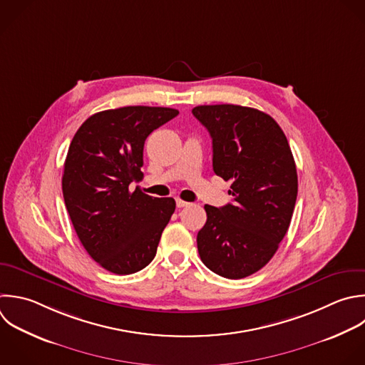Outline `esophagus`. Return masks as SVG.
<instances>
[{
  "mask_svg": "<svg viewBox=\"0 0 365 365\" xmlns=\"http://www.w3.org/2000/svg\"><path fill=\"white\" fill-rule=\"evenodd\" d=\"M177 207L178 208H184V207H188L190 205V202H187V201H182V200H180V198H177Z\"/></svg>",
  "mask_w": 365,
  "mask_h": 365,
  "instance_id": "1",
  "label": "esophagus"
}]
</instances>
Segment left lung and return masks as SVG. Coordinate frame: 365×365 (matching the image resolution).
I'll list each match as a JSON object with an SVG mask.
<instances>
[{"mask_svg": "<svg viewBox=\"0 0 365 365\" xmlns=\"http://www.w3.org/2000/svg\"><path fill=\"white\" fill-rule=\"evenodd\" d=\"M192 114L212 138L214 173L231 181L232 195L221 208L204 207L198 252L212 272L244 278L272 258L287 234L298 192L294 157L279 125L262 111L218 104Z\"/></svg>", "mask_w": 365, "mask_h": 365, "instance_id": "1", "label": "left lung"}]
</instances>
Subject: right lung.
<instances>
[{"label":"right lung","instance_id":"1","mask_svg":"<svg viewBox=\"0 0 365 365\" xmlns=\"http://www.w3.org/2000/svg\"><path fill=\"white\" fill-rule=\"evenodd\" d=\"M178 115L174 108L133 106L97 113L76 133L64 164L63 195L74 230L94 261L118 275L155 257L174 198L130 184L143 173L147 137Z\"/></svg>","mask_w":365,"mask_h":365}]
</instances>
